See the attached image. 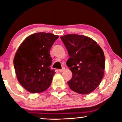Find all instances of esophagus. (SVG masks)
<instances>
[{"label": "esophagus", "instance_id": "esophagus-1", "mask_svg": "<svg viewBox=\"0 0 122 122\" xmlns=\"http://www.w3.org/2000/svg\"><path fill=\"white\" fill-rule=\"evenodd\" d=\"M65 68H64V67H62V69H59V72H63V71H64V70H65Z\"/></svg>", "mask_w": 122, "mask_h": 122}]
</instances>
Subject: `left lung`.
<instances>
[{"instance_id": "obj_1", "label": "left lung", "mask_w": 122, "mask_h": 122, "mask_svg": "<svg viewBox=\"0 0 122 122\" xmlns=\"http://www.w3.org/2000/svg\"><path fill=\"white\" fill-rule=\"evenodd\" d=\"M61 39L70 58L66 65L72 72L68 84L74 92L89 94L100 84L104 75V52L91 38L78 34H67Z\"/></svg>"}]
</instances>
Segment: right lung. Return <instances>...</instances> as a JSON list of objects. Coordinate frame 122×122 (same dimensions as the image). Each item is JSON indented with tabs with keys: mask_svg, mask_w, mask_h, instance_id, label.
<instances>
[{
	"mask_svg": "<svg viewBox=\"0 0 122 122\" xmlns=\"http://www.w3.org/2000/svg\"><path fill=\"white\" fill-rule=\"evenodd\" d=\"M49 33H37L29 36L20 44L14 59L18 81L31 93H40L51 85L54 69L50 50L58 38Z\"/></svg>",
	"mask_w": 122,
	"mask_h": 122,
	"instance_id": "right-lung-1",
	"label": "right lung"
}]
</instances>
